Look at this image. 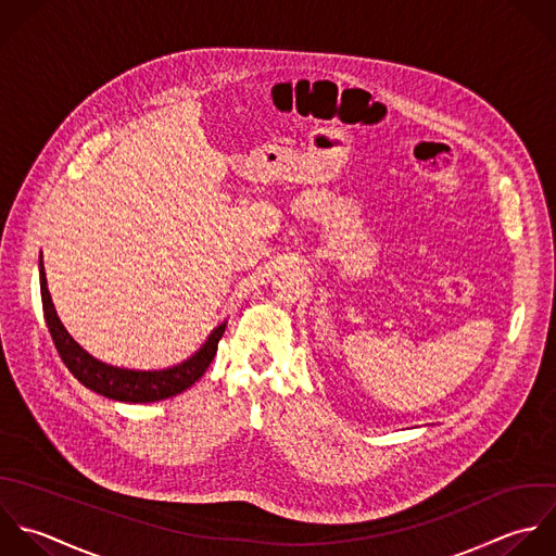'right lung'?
I'll return each instance as SVG.
<instances>
[{
  "label": "right lung",
  "instance_id": "1",
  "mask_svg": "<svg viewBox=\"0 0 556 556\" xmlns=\"http://www.w3.org/2000/svg\"><path fill=\"white\" fill-rule=\"evenodd\" d=\"M40 273V299H42V316L47 323V329L51 333L53 346L64 362V366L73 372V377L90 388L97 394H103L114 401L123 403H153L162 399H170L175 394H181L188 390L194 381L203 377V372L210 368L218 342L225 333L227 325H220L212 331L207 342L199 353H194L190 359H186L179 366L166 368V370H127V368H116L108 366L92 355H88L62 327L49 290H47V279H45V268L42 262L38 264Z\"/></svg>",
  "mask_w": 556,
  "mask_h": 556
}]
</instances>
